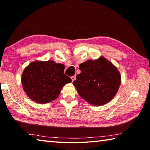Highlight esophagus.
Here are the masks:
<instances>
[{
    "instance_id": "esophagus-1",
    "label": "esophagus",
    "mask_w": 150,
    "mask_h": 150,
    "mask_svg": "<svg viewBox=\"0 0 150 150\" xmlns=\"http://www.w3.org/2000/svg\"><path fill=\"white\" fill-rule=\"evenodd\" d=\"M71 81H72V82H73V81H74L75 80L76 77H75V76H73V77H71Z\"/></svg>"
}]
</instances>
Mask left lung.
Wrapping results in <instances>:
<instances>
[{"instance_id": "obj_1", "label": "left lung", "mask_w": 150, "mask_h": 150, "mask_svg": "<svg viewBox=\"0 0 150 150\" xmlns=\"http://www.w3.org/2000/svg\"><path fill=\"white\" fill-rule=\"evenodd\" d=\"M81 73L73 82L79 95L94 106L104 105L119 90L121 76L112 63L103 57L88 60L79 65Z\"/></svg>"}]
</instances>
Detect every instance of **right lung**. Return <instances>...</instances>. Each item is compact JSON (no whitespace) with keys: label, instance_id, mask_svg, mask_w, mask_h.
Listing matches in <instances>:
<instances>
[{"label":"right lung","instance_id":"right-lung-1","mask_svg":"<svg viewBox=\"0 0 150 150\" xmlns=\"http://www.w3.org/2000/svg\"><path fill=\"white\" fill-rule=\"evenodd\" d=\"M64 66L53 60L34 61L24 69L21 82L24 91L39 104L50 103L58 97L64 86L71 82L64 73Z\"/></svg>","mask_w":150,"mask_h":150}]
</instances>
